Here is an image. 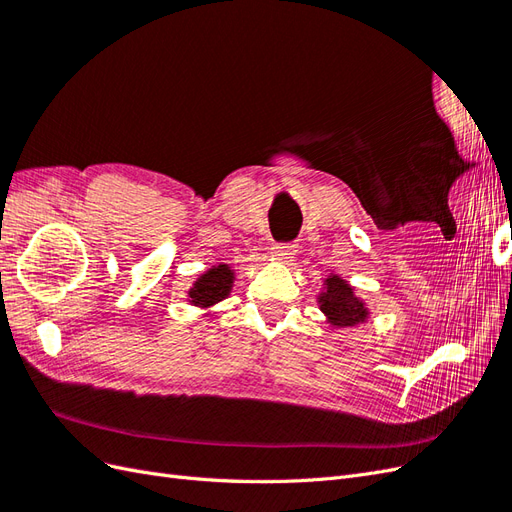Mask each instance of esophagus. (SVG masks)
Here are the masks:
<instances>
[{"label":"esophagus","mask_w":512,"mask_h":512,"mask_svg":"<svg viewBox=\"0 0 512 512\" xmlns=\"http://www.w3.org/2000/svg\"><path fill=\"white\" fill-rule=\"evenodd\" d=\"M273 256H275V260H280V262H290L294 256H297V245H294V243L275 245Z\"/></svg>","instance_id":"1"}]
</instances>
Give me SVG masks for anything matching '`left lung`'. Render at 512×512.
<instances>
[{"label": "left lung", "instance_id": "obj_1", "mask_svg": "<svg viewBox=\"0 0 512 512\" xmlns=\"http://www.w3.org/2000/svg\"><path fill=\"white\" fill-rule=\"evenodd\" d=\"M318 307L333 329L356 327L369 318L365 301L356 297L354 288L335 273L324 280V290L318 294Z\"/></svg>", "mask_w": 512, "mask_h": 512}]
</instances>
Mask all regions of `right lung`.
<instances>
[{"mask_svg":"<svg viewBox=\"0 0 512 512\" xmlns=\"http://www.w3.org/2000/svg\"><path fill=\"white\" fill-rule=\"evenodd\" d=\"M232 284H235V271L228 265H215L192 284V288L188 290V301L196 307L209 309L228 297Z\"/></svg>","mask_w":512,"mask_h":512,"instance_id":"obj_1","label":"right lung"}]
</instances>
